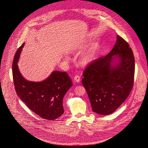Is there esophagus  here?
Here are the masks:
<instances>
[{
    "mask_svg": "<svg viewBox=\"0 0 148 148\" xmlns=\"http://www.w3.org/2000/svg\"><path fill=\"white\" fill-rule=\"evenodd\" d=\"M74 81L76 82H77L79 83L80 81V77L78 76V75H76L75 76V77H74Z\"/></svg>",
    "mask_w": 148,
    "mask_h": 148,
    "instance_id": "esophagus-1",
    "label": "esophagus"
}]
</instances>
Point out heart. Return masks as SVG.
<instances>
[{"label":"heart","instance_id":"obj_1","mask_svg":"<svg viewBox=\"0 0 148 148\" xmlns=\"http://www.w3.org/2000/svg\"><path fill=\"white\" fill-rule=\"evenodd\" d=\"M98 45L97 44H93L89 49L85 51L79 59V63L83 66H87L91 64L96 58L98 53ZM69 57L65 56L64 57V60H67Z\"/></svg>","mask_w":148,"mask_h":148}]
</instances>
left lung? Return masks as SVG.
<instances>
[{"label": "left lung", "instance_id": "obj_1", "mask_svg": "<svg viewBox=\"0 0 148 148\" xmlns=\"http://www.w3.org/2000/svg\"><path fill=\"white\" fill-rule=\"evenodd\" d=\"M134 73L132 50L117 35L108 54L94 60L83 73L82 83L92 111L101 115L113 113L127 98L133 86Z\"/></svg>", "mask_w": 148, "mask_h": 148}]
</instances>
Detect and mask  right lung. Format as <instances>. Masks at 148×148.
<instances>
[{
    "instance_id": "obj_1",
    "label": "right lung",
    "mask_w": 148,
    "mask_h": 148,
    "mask_svg": "<svg viewBox=\"0 0 148 148\" xmlns=\"http://www.w3.org/2000/svg\"><path fill=\"white\" fill-rule=\"evenodd\" d=\"M23 43L16 53L12 66L16 93L29 108L41 118L54 120L64 113L63 99L72 86L66 72L54 71L48 78L39 82L27 80L18 66Z\"/></svg>"
}]
</instances>
